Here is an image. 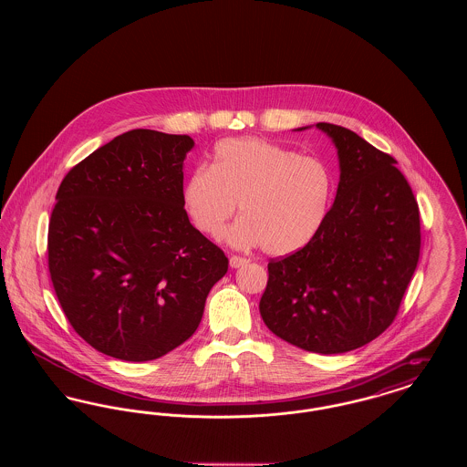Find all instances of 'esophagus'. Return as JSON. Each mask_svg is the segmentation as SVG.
Segmentation results:
<instances>
[{
    "label": "esophagus",
    "mask_w": 467,
    "mask_h": 467,
    "mask_svg": "<svg viewBox=\"0 0 467 467\" xmlns=\"http://www.w3.org/2000/svg\"><path fill=\"white\" fill-rule=\"evenodd\" d=\"M244 265H248V259L240 257V255H231V259H229V266L236 269V267L244 266Z\"/></svg>",
    "instance_id": "esophagus-1"
}]
</instances>
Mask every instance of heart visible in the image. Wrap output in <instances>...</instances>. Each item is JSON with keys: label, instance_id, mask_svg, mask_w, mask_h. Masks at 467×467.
Listing matches in <instances>:
<instances>
[{"label": "heart", "instance_id": "heart-1", "mask_svg": "<svg viewBox=\"0 0 467 467\" xmlns=\"http://www.w3.org/2000/svg\"><path fill=\"white\" fill-rule=\"evenodd\" d=\"M331 191V171L318 157L246 136L221 141L210 168L194 170L183 183L182 201L192 223L212 238L223 234L240 204L244 219L227 229V244L287 255L320 229Z\"/></svg>", "mask_w": 467, "mask_h": 467}]
</instances>
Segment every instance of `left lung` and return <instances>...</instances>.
<instances>
[{
	"instance_id": "1",
	"label": "left lung",
	"mask_w": 467,
	"mask_h": 467,
	"mask_svg": "<svg viewBox=\"0 0 467 467\" xmlns=\"http://www.w3.org/2000/svg\"><path fill=\"white\" fill-rule=\"evenodd\" d=\"M317 130L337 150L336 200L310 244L269 261L259 310L271 333L331 356L394 322L420 255V213L394 157L347 128L318 122Z\"/></svg>"
}]
</instances>
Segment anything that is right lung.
<instances>
[{
	"instance_id": "obj_1",
	"label": "right lung",
	"mask_w": 467,
	"mask_h": 467,
	"mask_svg": "<svg viewBox=\"0 0 467 467\" xmlns=\"http://www.w3.org/2000/svg\"><path fill=\"white\" fill-rule=\"evenodd\" d=\"M187 134L133 130L67 171L48 223V271L71 327L130 362L166 356L200 326L227 257L183 208Z\"/></svg>"
}]
</instances>
